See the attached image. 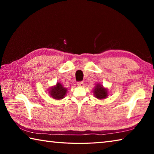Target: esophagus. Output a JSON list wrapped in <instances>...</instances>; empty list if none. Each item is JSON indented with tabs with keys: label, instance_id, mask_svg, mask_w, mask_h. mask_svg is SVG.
<instances>
[{
	"label": "esophagus",
	"instance_id": "esophagus-1",
	"mask_svg": "<svg viewBox=\"0 0 154 154\" xmlns=\"http://www.w3.org/2000/svg\"><path fill=\"white\" fill-rule=\"evenodd\" d=\"M84 82H83V81H82V82H77V85H79V86H81V87H83V85H84Z\"/></svg>",
	"mask_w": 154,
	"mask_h": 154
}]
</instances>
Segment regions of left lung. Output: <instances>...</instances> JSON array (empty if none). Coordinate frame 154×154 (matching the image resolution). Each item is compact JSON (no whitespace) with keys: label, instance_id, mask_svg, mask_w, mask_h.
Masks as SVG:
<instances>
[{"label":"left lung","instance_id":"obj_1","mask_svg":"<svg viewBox=\"0 0 154 154\" xmlns=\"http://www.w3.org/2000/svg\"><path fill=\"white\" fill-rule=\"evenodd\" d=\"M94 94L96 98L98 99H104L107 96V90L106 88H104L102 85L97 84L94 90Z\"/></svg>","mask_w":154,"mask_h":154}]
</instances>
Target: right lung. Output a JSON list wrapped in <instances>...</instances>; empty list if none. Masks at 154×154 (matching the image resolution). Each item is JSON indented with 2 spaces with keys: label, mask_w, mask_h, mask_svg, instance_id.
Segmentation results:
<instances>
[{
  "label": "right lung",
  "mask_w": 154,
  "mask_h": 154,
  "mask_svg": "<svg viewBox=\"0 0 154 154\" xmlns=\"http://www.w3.org/2000/svg\"><path fill=\"white\" fill-rule=\"evenodd\" d=\"M67 89L63 87L60 83H58L54 87H52L50 91H49V94L51 95L52 98L60 100L64 97L66 95Z\"/></svg>",
  "instance_id": "right-lung-1"
}]
</instances>
